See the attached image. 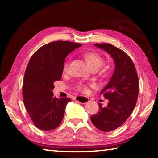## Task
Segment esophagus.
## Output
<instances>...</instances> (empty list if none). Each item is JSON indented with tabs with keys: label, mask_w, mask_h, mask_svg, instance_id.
I'll use <instances>...</instances> for the list:
<instances>
[{
	"label": "esophagus",
	"mask_w": 158,
	"mask_h": 158,
	"mask_svg": "<svg viewBox=\"0 0 158 158\" xmlns=\"http://www.w3.org/2000/svg\"><path fill=\"white\" fill-rule=\"evenodd\" d=\"M75 100L78 101V102L81 103H86L89 101V99L85 96H77L75 97Z\"/></svg>",
	"instance_id": "obj_1"
}]
</instances>
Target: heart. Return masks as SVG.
I'll list each match as a JSON object with an SVG mask.
<instances>
[{"instance_id": "b5f03b06", "label": "heart", "mask_w": 158, "mask_h": 158, "mask_svg": "<svg viewBox=\"0 0 158 158\" xmlns=\"http://www.w3.org/2000/svg\"><path fill=\"white\" fill-rule=\"evenodd\" d=\"M84 58H85V61L87 62L88 65L92 70L94 69H98L102 65L103 62V58L101 55H99L98 53L95 52H87L84 54ZM69 68V63L68 62H65L63 67V70L64 72H67ZM110 70H111V67L109 65H104L101 68V73L103 75H108L109 74ZM78 88L80 90H83V91L85 92L88 90L87 86L83 84L78 85Z\"/></svg>"}]
</instances>
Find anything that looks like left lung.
<instances>
[{
    "label": "left lung",
    "mask_w": 158,
    "mask_h": 158,
    "mask_svg": "<svg viewBox=\"0 0 158 158\" xmlns=\"http://www.w3.org/2000/svg\"><path fill=\"white\" fill-rule=\"evenodd\" d=\"M94 46L109 53L115 64L111 78L100 93L109 103L106 107L99 103L98 111L90 116L97 129L108 132L122 126L132 113L139 94V80L132 60L124 51L108 43Z\"/></svg>",
    "instance_id": "8db88e82"
}]
</instances>
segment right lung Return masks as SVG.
<instances>
[{"instance_id":"1","label":"right lung","mask_w":158,"mask_h":158,"mask_svg":"<svg viewBox=\"0 0 158 158\" xmlns=\"http://www.w3.org/2000/svg\"><path fill=\"white\" fill-rule=\"evenodd\" d=\"M81 45L56 41L41 47L31 56L25 71L22 93L26 109L38 129L52 130L62 121L71 99L54 96V83L62 78L67 56Z\"/></svg>"}]
</instances>
